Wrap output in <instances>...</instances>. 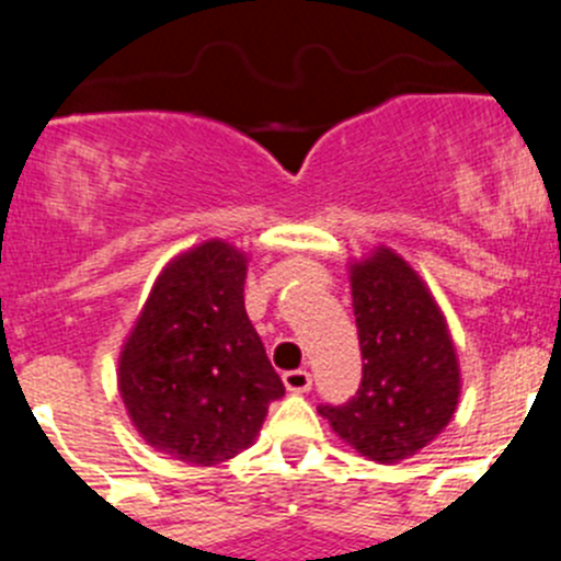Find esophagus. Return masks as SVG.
Returning a JSON list of instances; mask_svg holds the SVG:
<instances>
[{
  "label": "esophagus",
  "mask_w": 561,
  "mask_h": 561,
  "mask_svg": "<svg viewBox=\"0 0 561 561\" xmlns=\"http://www.w3.org/2000/svg\"><path fill=\"white\" fill-rule=\"evenodd\" d=\"M282 380H285V389L296 391V394L312 389V375H309L307 369H287V373L282 375Z\"/></svg>",
  "instance_id": "obj_1"
}]
</instances>
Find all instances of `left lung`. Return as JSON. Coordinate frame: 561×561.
Listing matches in <instances>:
<instances>
[{"mask_svg":"<svg viewBox=\"0 0 561 561\" xmlns=\"http://www.w3.org/2000/svg\"><path fill=\"white\" fill-rule=\"evenodd\" d=\"M351 293L362 386L318 413L358 455L397 463L427 447L455 416L458 353L431 287L389 247L351 263Z\"/></svg>","mask_w":561,"mask_h":561,"instance_id":"obj_1","label":"left lung"}]
</instances>
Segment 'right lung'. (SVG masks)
Masks as SVG:
<instances>
[{"mask_svg": "<svg viewBox=\"0 0 561 561\" xmlns=\"http://www.w3.org/2000/svg\"><path fill=\"white\" fill-rule=\"evenodd\" d=\"M247 265L219 238L178 254L119 351L130 422L145 444L183 463L216 466L252 447L285 394L243 307Z\"/></svg>", "mask_w": 561, "mask_h": 561, "instance_id": "add662e5", "label": "right lung"}]
</instances>
